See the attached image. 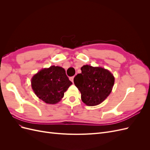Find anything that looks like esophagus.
Listing matches in <instances>:
<instances>
[{"label": "esophagus", "mask_w": 150, "mask_h": 150, "mask_svg": "<svg viewBox=\"0 0 150 150\" xmlns=\"http://www.w3.org/2000/svg\"><path fill=\"white\" fill-rule=\"evenodd\" d=\"M74 76H72V77H70L69 78V79L71 81H72V83L74 82Z\"/></svg>", "instance_id": "1"}]
</instances>
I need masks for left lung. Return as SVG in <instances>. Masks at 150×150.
Returning <instances> with one entry per match:
<instances>
[{
  "label": "left lung",
  "instance_id": "left-lung-1",
  "mask_svg": "<svg viewBox=\"0 0 150 150\" xmlns=\"http://www.w3.org/2000/svg\"><path fill=\"white\" fill-rule=\"evenodd\" d=\"M81 73L74 78L75 86L81 94V99L86 105L101 104L111 93L115 78L107 69L100 67L85 65L81 68Z\"/></svg>",
  "mask_w": 150,
  "mask_h": 150
}]
</instances>
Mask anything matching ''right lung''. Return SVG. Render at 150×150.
Listing matches in <instances>:
<instances>
[{"label": "right lung", "mask_w": 150, "mask_h": 150, "mask_svg": "<svg viewBox=\"0 0 150 150\" xmlns=\"http://www.w3.org/2000/svg\"><path fill=\"white\" fill-rule=\"evenodd\" d=\"M72 84L64 68L54 66L40 70L31 79L32 88L36 96L51 104L60 101Z\"/></svg>", "instance_id": "1"}]
</instances>
